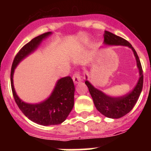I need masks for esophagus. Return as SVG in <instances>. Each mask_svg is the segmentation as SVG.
Returning a JSON list of instances; mask_svg holds the SVG:
<instances>
[{
    "label": "esophagus",
    "mask_w": 151,
    "mask_h": 151,
    "mask_svg": "<svg viewBox=\"0 0 151 151\" xmlns=\"http://www.w3.org/2000/svg\"><path fill=\"white\" fill-rule=\"evenodd\" d=\"M73 79L75 84L79 83V82L82 81V76H81V73H80L79 71L76 72L73 76Z\"/></svg>",
    "instance_id": "34e87169"
}]
</instances>
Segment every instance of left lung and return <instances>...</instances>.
<instances>
[{
	"mask_svg": "<svg viewBox=\"0 0 151 151\" xmlns=\"http://www.w3.org/2000/svg\"><path fill=\"white\" fill-rule=\"evenodd\" d=\"M104 43L110 45H123L132 48L134 52V57L137 60V66L139 69L140 78L136 86L130 93L122 97H113L106 95L102 91L95 88L88 81H85V83L88 88L89 92L97 110L108 118L119 119L126 115L132 110L138 101L143 88V70L138 54L129 41L108 31H105Z\"/></svg>",
	"mask_w": 151,
	"mask_h": 151,
	"instance_id": "left-lung-1",
	"label": "left lung"
}]
</instances>
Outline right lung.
<instances>
[{
  "mask_svg": "<svg viewBox=\"0 0 151 151\" xmlns=\"http://www.w3.org/2000/svg\"><path fill=\"white\" fill-rule=\"evenodd\" d=\"M51 34L47 32L37 36L24 45L13 60L10 73V82L13 95L19 108L26 117L41 125H58L65 121L74 106L75 86L70 76L60 78L57 82L51 95L43 102L30 104L23 102L17 95L13 87V76L18 63L26 56L34 51L41 41Z\"/></svg>",
  "mask_w": 151,
  "mask_h": 151,
  "instance_id": "right-lung-1",
  "label": "right lung"
}]
</instances>
